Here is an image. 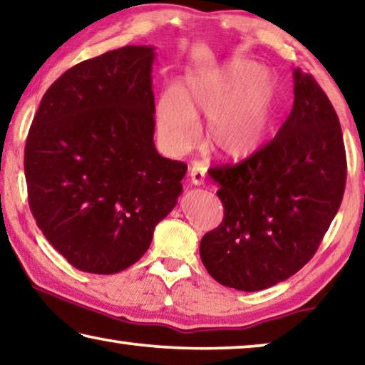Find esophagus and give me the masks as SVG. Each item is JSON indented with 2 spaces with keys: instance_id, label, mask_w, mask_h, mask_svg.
Wrapping results in <instances>:
<instances>
[{
  "instance_id": "34e87169",
  "label": "esophagus",
  "mask_w": 365,
  "mask_h": 365,
  "mask_svg": "<svg viewBox=\"0 0 365 365\" xmlns=\"http://www.w3.org/2000/svg\"><path fill=\"white\" fill-rule=\"evenodd\" d=\"M189 176H190V182L195 184V186H202L205 182V171L202 166H192L189 170Z\"/></svg>"
}]
</instances>
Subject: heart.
<instances>
[{
    "instance_id": "1",
    "label": "heart",
    "mask_w": 365,
    "mask_h": 365,
    "mask_svg": "<svg viewBox=\"0 0 365 365\" xmlns=\"http://www.w3.org/2000/svg\"><path fill=\"white\" fill-rule=\"evenodd\" d=\"M277 86L253 61L233 58L197 70L181 88H168L156 106V128L171 153L197 143L199 114L207 115V140L223 158L245 160L264 143L276 110Z\"/></svg>"
}]
</instances>
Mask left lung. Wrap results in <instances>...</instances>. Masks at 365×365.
<instances>
[{
  "label": "left lung",
  "instance_id": "1",
  "mask_svg": "<svg viewBox=\"0 0 365 365\" xmlns=\"http://www.w3.org/2000/svg\"><path fill=\"white\" fill-rule=\"evenodd\" d=\"M294 108L277 135L237 165L209 171L225 215L200 240L207 272L256 292L300 271L338 214L346 150L333 104L310 73L294 70Z\"/></svg>",
  "mask_w": 365,
  "mask_h": 365
}]
</instances>
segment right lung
Segmentation results:
<instances>
[{
    "label": "right lung",
    "instance_id": "1",
    "mask_svg": "<svg viewBox=\"0 0 365 365\" xmlns=\"http://www.w3.org/2000/svg\"><path fill=\"white\" fill-rule=\"evenodd\" d=\"M153 50L125 46L71 66L43 94L29 128L31 212L80 271L135 264L182 190L187 166L153 142Z\"/></svg>",
    "mask_w": 365,
    "mask_h": 365
}]
</instances>
